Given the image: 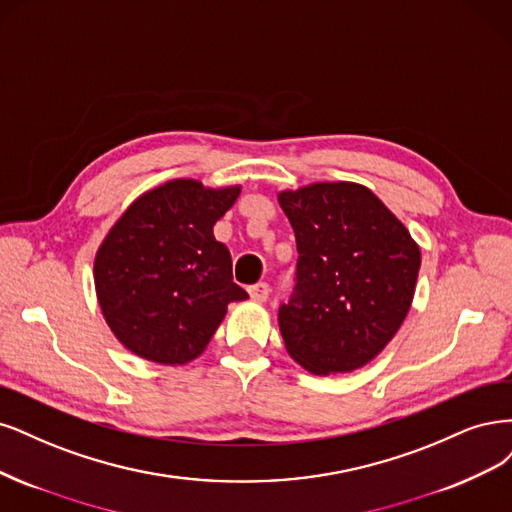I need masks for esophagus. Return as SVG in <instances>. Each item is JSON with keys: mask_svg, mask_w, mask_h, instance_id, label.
Instances as JSON below:
<instances>
[{"mask_svg": "<svg viewBox=\"0 0 512 512\" xmlns=\"http://www.w3.org/2000/svg\"><path fill=\"white\" fill-rule=\"evenodd\" d=\"M249 295L253 302H266L270 298V287L266 283H257L249 287Z\"/></svg>", "mask_w": 512, "mask_h": 512, "instance_id": "esophagus-1", "label": "esophagus"}]
</instances>
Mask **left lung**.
I'll list each match as a JSON object with an SVG mask.
<instances>
[{
    "mask_svg": "<svg viewBox=\"0 0 512 512\" xmlns=\"http://www.w3.org/2000/svg\"><path fill=\"white\" fill-rule=\"evenodd\" d=\"M298 242L295 291L280 336L312 374L353 372L404 323L421 268L406 225L364 185L312 183L278 193Z\"/></svg>",
    "mask_w": 512,
    "mask_h": 512,
    "instance_id": "1",
    "label": "left lung"
}]
</instances>
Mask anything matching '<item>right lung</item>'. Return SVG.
<instances>
[{
    "label": "right lung",
    "mask_w": 512,
    "mask_h": 512,
    "mask_svg": "<svg viewBox=\"0 0 512 512\" xmlns=\"http://www.w3.org/2000/svg\"><path fill=\"white\" fill-rule=\"evenodd\" d=\"M240 185L204 187L174 178L136 197L93 261L97 302L112 334L161 366L200 357L227 304L249 298L232 280V255L212 227Z\"/></svg>",
    "instance_id": "obj_1"
}]
</instances>
